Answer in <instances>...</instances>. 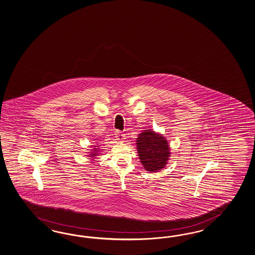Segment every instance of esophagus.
Listing matches in <instances>:
<instances>
[{
	"label": "esophagus",
	"instance_id": "34e87169",
	"mask_svg": "<svg viewBox=\"0 0 255 255\" xmlns=\"http://www.w3.org/2000/svg\"><path fill=\"white\" fill-rule=\"evenodd\" d=\"M116 135H117L118 140H120V141L124 140L125 134H123V133H121V132H119V131H117V132H116Z\"/></svg>",
	"mask_w": 255,
	"mask_h": 255
}]
</instances>
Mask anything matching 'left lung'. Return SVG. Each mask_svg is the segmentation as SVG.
<instances>
[{"label": "left lung", "instance_id": "left-lung-1", "mask_svg": "<svg viewBox=\"0 0 255 255\" xmlns=\"http://www.w3.org/2000/svg\"><path fill=\"white\" fill-rule=\"evenodd\" d=\"M137 139V153L145 170L154 173L163 168L170 156L167 140L149 129L139 134Z\"/></svg>", "mask_w": 255, "mask_h": 255}]
</instances>
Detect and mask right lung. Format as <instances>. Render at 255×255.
Segmentation results:
<instances>
[{
    "instance_id": "obj_1",
    "label": "right lung",
    "mask_w": 255,
    "mask_h": 255,
    "mask_svg": "<svg viewBox=\"0 0 255 255\" xmlns=\"http://www.w3.org/2000/svg\"><path fill=\"white\" fill-rule=\"evenodd\" d=\"M97 149H94V151H92V156H95V155H97V152H98V151H97Z\"/></svg>"
}]
</instances>
